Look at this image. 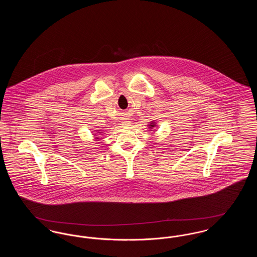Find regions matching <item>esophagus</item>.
Masks as SVG:
<instances>
[{"mask_svg": "<svg viewBox=\"0 0 257 257\" xmlns=\"http://www.w3.org/2000/svg\"><path fill=\"white\" fill-rule=\"evenodd\" d=\"M122 125H124V126H128V125H130V121H129V119H125V120L123 121Z\"/></svg>", "mask_w": 257, "mask_h": 257, "instance_id": "1", "label": "esophagus"}]
</instances>
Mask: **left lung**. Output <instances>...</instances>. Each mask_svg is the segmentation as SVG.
Masks as SVG:
<instances>
[{
    "label": "left lung",
    "mask_w": 257,
    "mask_h": 257,
    "mask_svg": "<svg viewBox=\"0 0 257 257\" xmlns=\"http://www.w3.org/2000/svg\"><path fill=\"white\" fill-rule=\"evenodd\" d=\"M148 130L152 131L153 133H155L157 131V127H158V122L157 121H150L149 124H147Z\"/></svg>",
    "instance_id": "8db88e82"
}]
</instances>
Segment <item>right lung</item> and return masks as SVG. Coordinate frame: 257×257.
Instances as JSON below:
<instances>
[{
	"label": "right lung",
	"instance_id": "1",
	"mask_svg": "<svg viewBox=\"0 0 257 257\" xmlns=\"http://www.w3.org/2000/svg\"><path fill=\"white\" fill-rule=\"evenodd\" d=\"M104 134H105V133L103 132V130H95V132L92 133V137H93V139H94L95 142H98V141L101 140L100 137L103 136Z\"/></svg>",
	"mask_w": 257,
	"mask_h": 257
}]
</instances>
